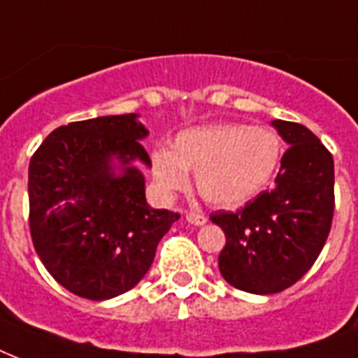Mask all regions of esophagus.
<instances>
[{
    "mask_svg": "<svg viewBox=\"0 0 358 358\" xmlns=\"http://www.w3.org/2000/svg\"><path fill=\"white\" fill-rule=\"evenodd\" d=\"M185 221L191 224H195V227H201V224L206 223V215H202L199 212H187L185 213Z\"/></svg>",
    "mask_w": 358,
    "mask_h": 358,
    "instance_id": "1",
    "label": "esophagus"
}]
</instances>
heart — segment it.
<instances>
[{
    "label": "heart",
    "instance_id": "1",
    "mask_svg": "<svg viewBox=\"0 0 358 358\" xmlns=\"http://www.w3.org/2000/svg\"><path fill=\"white\" fill-rule=\"evenodd\" d=\"M282 150L280 135L267 126L210 124L182 131L174 139L173 152H154L152 171L169 195L185 189L191 173L208 204L238 206L271 182Z\"/></svg>",
    "mask_w": 358,
    "mask_h": 358
}]
</instances>
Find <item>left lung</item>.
Masks as SVG:
<instances>
[{"label":"left lung","instance_id":"8db88e82","mask_svg":"<svg viewBox=\"0 0 358 358\" xmlns=\"http://www.w3.org/2000/svg\"><path fill=\"white\" fill-rule=\"evenodd\" d=\"M289 145L275 187L262 191L238 212H213L224 232L219 271L249 294H278L295 284L317 260L334 213V162L303 124L275 120Z\"/></svg>","mask_w":358,"mask_h":358}]
</instances>
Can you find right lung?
Returning <instances> with one entry per match:
<instances>
[{"label":"right lung","mask_w":358,"mask_h":358,"mask_svg":"<svg viewBox=\"0 0 358 358\" xmlns=\"http://www.w3.org/2000/svg\"><path fill=\"white\" fill-rule=\"evenodd\" d=\"M137 115H111L53 129L29 162V230L41 262L72 294L103 301L145 277L178 212L152 210L145 178L124 165L150 156Z\"/></svg>","instance_id":"1"}]
</instances>
